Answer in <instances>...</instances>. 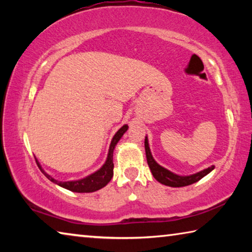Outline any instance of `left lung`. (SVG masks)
<instances>
[{"mask_svg":"<svg viewBox=\"0 0 252 252\" xmlns=\"http://www.w3.org/2000/svg\"><path fill=\"white\" fill-rule=\"evenodd\" d=\"M144 148H146V156H147L148 165L151 170L152 176L155 177L157 181H159L160 183H162V185H164V186L179 188V187H186V186L192 185V183L199 181L200 179H202L204 176H207L208 173H210L212 170L215 169V165H211V167L204 169L200 172L191 174V176H178V174L169 171V170H167L163 167H161L160 164L157 163V161L153 159V157L151 155L147 136H146V140H144Z\"/></svg>","mask_w":252,"mask_h":252,"instance_id":"8db88e82","label":"left lung"}]
</instances>
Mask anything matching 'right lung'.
Instances as JSON below:
<instances>
[{"label": "right lung", "instance_id": "obj_1", "mask_svg": "<svg viewBox=\"0 0 252 252\" xmlns=\"http://www.w3.org/2000/svg\"><path fill=\"white\" fill-rule=\"evenodd\" d=\"M127 127H129V126L125 125L119 129V131L117 132L116 134H114L112 141H111L110 148H109L108 158H106L105 163L102 165V168L97 170V171H95L94 173L90 174V176L81 179V180L65 181V182L58 181V180H55L54 178L51 177L50 174L46 173L44 170L42 169L39 162L36 161L37 165H39V168L42 171V173H43L50 181H52L53 183H57V185L60 186V187L65 188V189L70 190V191H73V192H80V193H82V192H94V191L105 187L110 182L111 179H112V177H113V167H114V164H113V150H114V148H116L117 143L119 142V140H120L122 138V135L126 133Z\"/></svg>", "mask_w": 252, "mask_h": 252}]
</instances>
